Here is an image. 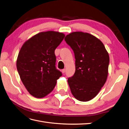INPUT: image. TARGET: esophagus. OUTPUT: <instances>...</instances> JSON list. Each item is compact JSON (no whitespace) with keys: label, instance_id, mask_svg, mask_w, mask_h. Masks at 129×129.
Masks as SVG:
<instances>
[{"label":"esophagus","instance_id":"34e87169","mask_svg":"<svg viewBox=\"0 0 129 129\" xmlns=\"http://www.w3.org/2000/svg\"><path fill=\"white\" fill-rule=\"evenodd\" d=\"M61 72H62V73H64L65 72H66V69H62V71H61Z\"/></svg>","mask_w":129,"mask_h":129}]
</instances>
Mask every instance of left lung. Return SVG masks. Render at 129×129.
I'll list each match as a JSON object with an SVG mask.
<instances>
[{"label": "left lung", "mask_w": 129, "mask_h": 129, "mask_svg": "<svg viewBox=\"0 0 129 129\" xmlns=\"http://www.w3.org/2000/svg\"><path fill=\"white\" fill-rule=\"evenodd\" d=\"M64 40L75 54V72L68 79L72 93L82 102L98 94L107 81L109 56L100 39L88 33L74 32Z\"/></svg>", "instance_id": "1"}]
</instances>
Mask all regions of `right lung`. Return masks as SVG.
Here are the masks:
<instances>
[{
	"instance_id": "right-lung-1",
	"label": "right lung",
	"mask_w": 129,
	"mask_h": 129,
	"mask_svg": "<svg viewBox=\"0 0 129 129\" xmlns=\"http://www.w3.org/2000/svg\"><path fill=\"white\" fill-rule=\"evenodd\" d=\"M65 35L55 31L39 33L27 40L19 51L17 68L27 91L36 98L51 92L62 73L55 67V50Z\"/></svg>"
}]
</instances>
